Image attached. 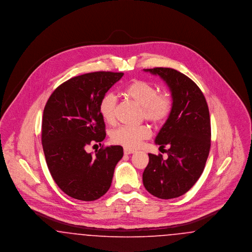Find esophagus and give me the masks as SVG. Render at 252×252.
<instances>
[{"label":"esophagus","instance_id":"obj_1","mask_svg":"<svg viewBox=\"0 0 252 252\" xmlns=\"http://www.w3.org/2000/svg\"><path fill=\"white\" fill-rule=\"evenodd\" d=\"M124 153H125L126 155H129V154L135 153V151L131 150V149H128V148H125V149H124Z\"/></svg>","mask_w":252,"mask_h":252}]
</instances>
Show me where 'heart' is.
Segmentation results:
<instances>
[{
	"label": "heart",
	"mask_w": 252,
	"mask_h": 252,
	"mask_svg": "<svg viewBox=\"0 0 252 252\" xmlns=\"http://www.w3.org/2000/svg\"><path fill=\"white\" fill-rule=\"evenodd\" d=\"M124 94L132 99L142 107L145 120L155 126L164 123L173 108V101L167 92H158V88L151 82L136 79L124 89ZM117 98L111 94L104 96L100 102V113L108 124L116 121ZM150 130L146 126H123L111 133V141L116 144L134 149L142 141L150 137Z\"/></svg>",
	"instance_id": "b5f03b06"
}]
</instances>
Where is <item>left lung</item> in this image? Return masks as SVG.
I'll use <instances>...</instances> for the list:
<instances>
[{
	"label": "left lung",
	"mask_w": 252,
	"mask_h": 252,
	"mask_svg": "<svg viewBox=\"0 0 252 252\" xmlns=\"http://www.w3.org/2000/svg\"><path fill=\"white\" fill-rule=\"evenodd\" d=\"M165 81L173 99L172 111L155 139L168 158L148 154L144 169L145 189L161 199L188 192L203 172L211 148L209 108L201 90L192 79L171 68L144 69Z\"/></svg>",
	"instance_id": "obj_1"
}]
</instances>
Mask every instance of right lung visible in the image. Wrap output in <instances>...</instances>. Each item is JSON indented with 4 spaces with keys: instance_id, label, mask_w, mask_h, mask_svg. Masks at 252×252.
I'll use <instances>...</instances> for the list:
<instances>
[{
    "instance_id": "obj_1",
    "label": "right lung",
    "mask_w": 252,
    "mask_h": 252,
    "mask_svg": "<svg viewBox=\"0 0 252 252\" xmlns=\"http://www.w3.org/2000/svg\"><path fill=\"white\" fill-rule=\"evenodd\" d=\"M123 72L85 73L59 86L43 110L41 143L52 178L72 198L94 201L108 192L123 147L111 145L96 150L86 146L106 137L100 102L119 81Z\"/></svg>"
}]
</instances>
